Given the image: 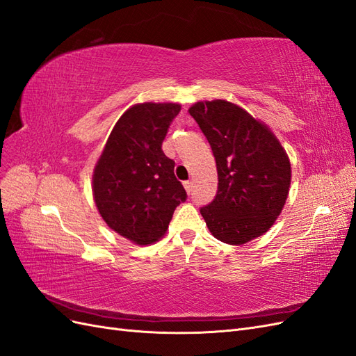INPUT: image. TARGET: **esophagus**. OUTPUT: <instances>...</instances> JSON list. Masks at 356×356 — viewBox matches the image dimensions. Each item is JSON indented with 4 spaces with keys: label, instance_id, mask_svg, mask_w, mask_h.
Masks as SVG:
<instances>
[{
    "label": "esophagus",
    "instance_id": "obj_1",
    "mask_svg": "<svg viewBox=\"0 0 356 356\" xmlns=\"http://www.w3.org/2000/svg\"><path fill=\"white\" fill-rule=\"evenodd\" d=\"M182 184H184L186 191L190 195V193H191V187H193V182H191V181H184V182H182Z\"/></svg>",
    "mask_w": 356,
    "mask_h": 356
}]
</instances>
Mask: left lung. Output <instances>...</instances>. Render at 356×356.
Returning a JSON list of instances; mask_svg holds the SVG:
<instances>
[{
    "mask_svg": "<svg viewBox=\"0 0 356 356\" xmlns=\"http://www.w3.org/2000/svg\"><path fill=\"white\" fill-rule=\"evenodd\" d=\"M212 148L217 196L200 209L215 239L243 245L260 238L282 212L291 184V161L272 129L225 99L188 108Z\"/></svg>",
    "mask_w": 356,
    "mask_h": 356,
    "instance_id": "obj_1",
    "label": "left lung"
}]
</instances>
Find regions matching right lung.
<instances>
[{
  "label": "right lung",
  "instance_id": "right-lung-1",
  "mask_svg": "<svg viewBox=\"0 0 356 356\" xmlns=\"http://www.w3.org/2000/svg\"><path fill=\"white\" fill-rule=\"evenodd\" d=\"M177 102L135 104L118 118L96 161L92 193L111 230L136 245L163 238L175 208L187 195L175 178V161L161 152Z\"/></svg>",
  "mask_w": 356,
  "mask_h": 356
}]
</instances>
